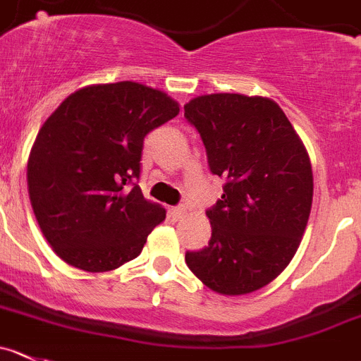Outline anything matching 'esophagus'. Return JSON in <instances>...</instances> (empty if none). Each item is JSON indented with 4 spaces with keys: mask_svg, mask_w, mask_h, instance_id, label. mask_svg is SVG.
Segmentation results:
<instances>
[{
    "mask_svg": "<svg viewBox=\"0 0 361 361\" xmlns=\"http://www.w3.org/2000/svg\"><path fill=\"white\" fill-rule=\"evenodd\" d=\"M183 215H185V208L183 207H171L169 208V217L173 219V221H180Z\"/></svg>",
    "mask_w": 361,
    "mask_h": 361,
    "instance_id": "34e87169",
    "label": "esophagus"
}]
</instances>
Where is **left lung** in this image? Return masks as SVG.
<instances>
[{
    "instance_id": "left-lung-1",
    "label": "left lung",
    "mask_w": 361,
    "mask_h": 361,
    "mask_svg": "<svg viewBox=\"0 0 361 361\" xmlns=\"http://www.w3.org/2000/svg\"><path fill=\"white\" fill-rule=\"evenodd\" d=\"M222 196L207 210L212 238L185 262L222 295L265 287L290 264L312 210L308 153L290 121L269 97L208 94L185 104Z\"/></svg>"
}]
</instances>
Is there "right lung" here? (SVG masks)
<instances>
[{"mask_svg":"<svg viewBox=\"0 0 361 361\" xmlns=\"http://www.w3.org/2000/svg\"><path fill=\"white\" fill-rule=\"evenodd\" d=\"M180 114L161 90L135 82L89 85L62 101L28 158L33 214L53 251L87 272L140 255L165 208L144 197V137Z\"/></svg>","mask_w":361,"mask_h":361,"instance_id":"right-lung-1","label":"right lung"}]
</instances>
